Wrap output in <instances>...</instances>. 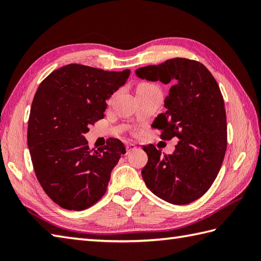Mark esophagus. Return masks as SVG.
Listing matches in <instances>:
<instances>
[{"label":"esophagus","instance_id":"1","mask_svg":"<svg viewBox=\"0 0 261 261\" xmlns=\"http://www.w3.org/2000/svg\"><path fill=\"white\" fill-rule=\"evenodd\" d=\"M136 149H137V146L135 145V143H127V145H126V151L127 152L134 151V150H136Z\"/></svg>","mask_w":261,"mask_h":261}]
</instances>
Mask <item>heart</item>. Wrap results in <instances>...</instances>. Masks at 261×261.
Segmentation results:
<instances>
[{
    "instance_id": "heart-1",
    "label": "heart",
    "mask_w": 261,
    "mask_h": 261,
    "mask_svg": "<svg viewBox=\"0 0 261 261\" xmlns=\"http://www.w3.org/2000/svg\"><path fill=\"white\" fill-rule=\"evenodd\" d=\"M149 91H159V90L156 85H153V84H151V83H148V82L139 83L137 86V93L149 92Z\"/></svg>"
}]
</instances>
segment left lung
I'll return each instance as SVG.
<instances>
[{
    "mask_svg": "<svg viewBox=\"0 0 261 261\" xmlns=\"http://www.w3.org/2000/svg\"><path fill=\"white\" fill-rule=\"evenodd\" d=\"M136 74L147 81L170 83L166 112L151 126L162 131L163 140L178 138L173 153L162 154L152 145L142 147L148 154L142 178L166 202L196 201L212 186L228 145L225 107L218 83L203 64L187 58L146 66Z\"/></svg>",
    "mask_w": 261,
    "mask_h": 261,
    "instance_id": "8db88e82",
    "label": "left lung"
}]
</instances>
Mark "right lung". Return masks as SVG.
Here are the masks:
<instances>
[{
	"label": "right lung",
	"instance_id": "1",
	"mask_svg": "<svg viewBox=\"0 0 261 261\" xmlns=\"http://www.w3.org/2000/svg\"><path fill=\"white\" fill-rule=\"evenodd\" d=\"M129 75V69L69 64L39 85L28 121V147L38 181L60 207L86 210L107 192L111 171L125 147L110 138L107 146L90 149L84 134L104 118L107 99Z\"/></svg>",
	"mask_w": 261,
	"mask_h": 261
}]
</instances>
